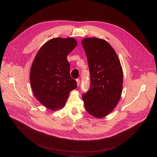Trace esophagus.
<instances>
[{
  "label": "esophagus",
  "mask_w": 157,
  "mask_h": 157,
  "mask_svg": "<svg viewBox=\"0 0 157 157\" xmlns=\"http://www.w3.org/2000/svg\"><path fill=\"white\" fill-rule=\"evenodd\" d=\"M76 82H77V86H79V85H80V80L79 79H77V80H76Z\"/></svg>",
  "instance_id": "obj_1"
}]
</instances>
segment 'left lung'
I'll return each mask as SVG.
<instances>
[{"mask_svg": "<svg viewBox=\"0 0 157 157\" xmlns=\"http://www.w3.org/2000/svg\"><path fill=\"white\" fill-rule=\"evenodd\" d=\"M82 44L85 51L90 72V86L82 95L87 112L101 118L117 105L123 90V69L115 50L107 41L87 37Z\"/></svg>", "mask_w": 157, "mask_h": 157, "instance_id": "8db88e82", "label": "left lung"}]
</instances>
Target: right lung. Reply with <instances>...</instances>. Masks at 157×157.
I'll return each mask as SVG.
<instances>
[{
  "instance_id": "obj_1",
  "label": "right lung",
  "mask_w": 157,
  "mask_h": 157,
  "mask_svg": "<svg viewBox=\"0 0 157 157\" xmlns=\"http://www.w3.org/2000/svg\"><path fill=\"white\" fill-rule=\"evenodd\" d=\"M74 38L57 37L46 42L37 52L30 69V83L36 98L52 110L65 106L76 81L71 77L67 55L75 48Z\"/></svg>"
}]
</instances>
